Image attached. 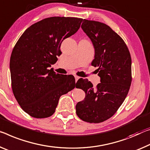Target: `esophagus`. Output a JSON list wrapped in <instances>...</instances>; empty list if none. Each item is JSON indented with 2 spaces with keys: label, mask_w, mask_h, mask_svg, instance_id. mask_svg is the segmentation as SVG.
<instances>
[{
  "label": "esophagus",
  "mask_w": 150,
  "mask_h": 150,
  "mask_svg": "<svg viewBox=\"0 0 150 150\" xmlns=\"http://www.w3.org/2000/svg\"><path fill=\"white\" fill-rule=\"evenodd\" d=\"M74 77H75V80H76V82H77V81H78V80L79 79V78H80V77H78V76H75Z\"/></svg>",
  "instance_id": "esophagus-1"
}]
</instances>
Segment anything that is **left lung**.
I'll list each match as a JSON object with an SVG mask.
<instances>
[{"mask_svg":"<svg viewBox=\"0 0 150 150\" xmlns=\"http://www.w3.org/2000/svg\"><path fill=\"white\" fill-rule=\"evenodd\" d=\"M81 27L93 42L94 59L91 65L98 67L100 83L94 88L84 80L81 89L86 96L76 109L82 121L98 123L113 116L127 95L132 80L131 57L125 41L107 25L84 19Z\"/></svg>","mask_w":150,"mask_h":150,"instance_id":"left-lung-1","label":"left lung"}]
</instances>
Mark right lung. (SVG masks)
I'll use <instances>...</instances> for the list:
<instances>
[{
	"mask_svg": "<svg viewBox=\"0 0 150 150\" xmlns=\"http://www.w3.org/2000/svg\"><path fill=\"white\" fill-rule=\"evenodd\" d=\"M82 19L52 17L35 23L20 37L10 59L11 86L21 109L37 119L54 113L59 97L74 88L71 75L48 68L62 54L61 43L74 35Z\"/></svg>",
	"mask_w": 150,
	"mask_h": 150,
	"instance_id": "1",
	"label": "right lung"
}]
</instances>
